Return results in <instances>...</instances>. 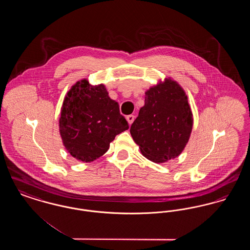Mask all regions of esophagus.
<instances>
[{
    "mask_svg": "<svg viewBox=\"0 0 250 250\" xmlns=\"http://www.w3.org/2000/svg\"><path fill=\"white\" fill-rule=\"evenodd\" d=\"M134 119H135V116H134V115H128V116L126 117V120H127V122H128L129 125H131V124L134 122Z\"/></svg>",
    "mask_w": 250,
    "mask_h": 250,
    "instance_id": "esophagus-1",
    "label": "esophagus"
}]
</instances>
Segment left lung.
Masks as SVG:
<instances>
[{
	"label": "left lung",
	"instance_id": "8db88e82",
	"mask_svg": "<svg viewBox=\"0 0 250 250\" xmlns=\"http://www.w3.org/2000/svg\"><path fill=\"white\" fill-rule=\"evenodd\" d=\"M193 127V114L182 86L166 78L145 92V104L130 127L141 153L155 163L182 154Z\"/></svg>",
	"mask_w": 250,
	"mask_h": 250
}]
</instances>
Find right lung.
<instances>
[{
	"instance_id": "right-lung-1",
	"label": "right lung",
	"mask_w": 250,
	"mask_h": 250,
	"mask_svg": "<svg viewBox=\"0 0 250 250\" xmlns=\"http://www.w3.org/2000/svg\"><path fill=\"white\" fill-rule=\"evenodd\" d=\"M103 83L83 79L71 86L61 107L59 130L66 151L79 161L92 162L104 155L116 135L128 129Z\"/></svg>"
}]
</instances>
